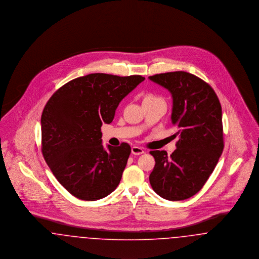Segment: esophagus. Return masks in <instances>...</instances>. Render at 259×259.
<instances>
[{
	"label": "esophagus",
	"instance_id": "1",
	"mask_svg": "<svg viewBox=\"0 0 259 259\" xmlns=\"http://www.w3.org/2000/svg\"><path fill=\"white\" fill-rule=\"evenodd\" d=\"M131 151H132V153H133V154H135V155H140V154L145 153L144 148H141V147H137V146H135V147H132Z\"/></svg>",
	"mask_w": 259,
	"mask_h": 259
}]
</instances>
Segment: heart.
<instances>
[{"instance_id":"obj_1","label":"heart","mask_w":259,"mask_h":259,"mask_svg":"<svg viewBox=\"0 0 259 259\" xmlns=\"http://www.w3.org/2000/svg\"><path fill=\"white\" fill-rule=\"evenodd\" d=\"M154 98H158L156 95H154V94H151V93H149V94H147L146 96H145V99H154ZM144 99V100H145Z\"/></svg>"}]
</instances>
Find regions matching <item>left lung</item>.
<instances>
[{"instance_id": "1", "label": "left lung", "mask_w": 259, "mask_h": 259, "mask_svg": "<svg viewBox=\"0 0 259 259\" xmlns=\"http://www.w3.org/2000/svg\"><path fill=\"white\" fill-rule=\"evenodd\" d=\"M172 96V122L179 135L176 150H151L155 165L149 175L152 189L170 201L195 195L206 184L224 148L222 106L209 83L187 72L149 76Z\"/></svg>"}]
</instances>
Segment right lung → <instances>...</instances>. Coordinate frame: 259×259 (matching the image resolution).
<instances>
[{"mask_svg":"<svg viewBox=\"0 0 259 259\" xmlns=\"http://www.w3.org/2000/svg\"><path fill=\"white\" fill-rule=\"evenodd\" d=\"M144 76L90 74L57 89L41 113V152L57 181L84 201L106 197L119 185L131 153L127 143L102 145L120 101Z\"/></svg>","mask_w":259,"mask_h":259,"instance_id":"right-lung-1","label":"right lung"}]
</instances>
